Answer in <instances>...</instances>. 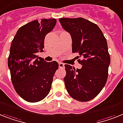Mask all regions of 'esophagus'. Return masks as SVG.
Returning <instances> with one entry per match:
<instances>
[{"label":"esophagus","mask_w":123,"mask_h":123,"mask_svg":"<svg viewBox=\"0 0 123 123\" xmlns=\"http://www.w3.org/2000/svg\"><path fill=\"white\" fill-rule=\"evenodd\" d=\"M58 65H59V68H64V67H65V65L63 63L60 62Z\"/></svg>","instance_id":"34e87169"}]
</instances>
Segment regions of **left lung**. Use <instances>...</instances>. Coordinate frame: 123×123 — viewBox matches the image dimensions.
Here are the masks:
<instances>
[{
  "instance_id": "left-lung-1",
  "label": "left lung",
  "mask_w": 123,
  "mask_h": 123,
  "mask_svg": "<svg viewBox=\"0 0 123 123\" xmlns=\"http://www.w3.org/2000/svg\"><path fill=\"white\" fill-rule=\"evenodd\" d=\"M59 21L70 34L72 52L83 58L78 60L80 69L65 65L66 89L74 99L87 102L95 98L107 82L111 62L107 41L97 24L87 19L60 18Z\"/></svg>"
}]
</instances>
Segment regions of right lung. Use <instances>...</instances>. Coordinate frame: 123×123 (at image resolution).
<instances>
[{
  "label": "right lung",
  "mask_w": 123,
  "mask_h": 123,
  "mask_svg": "<svg viewBox=\"0 0 123 123\" xmlns=\"http://www.w3.org/2000/svg\"><path fill=\"white\" fill-rule=\"evenodd\" d=\"M56 24L55 19L31 21L18 29L11 43L8 67L12 83L18 95L27 102H39L50 91L58 63L46 62L37 53L43 51L44 37Z\"/></svg>",
  "instance_id": "right-lung-1"
}]
</instances>
